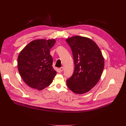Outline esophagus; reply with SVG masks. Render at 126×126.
Returning <instances> with one entry per match:
<instances>
[{"label":"esophagus","instance_id":"obj_1","mask_svg":"<svg viewBox=\"0 0 126 126\" xmlns=\"http://www.w3.org/2000/svg\"><path fill=\"white\" fill-rule=\"evenodd\" d=\"M59 70H60V71L61 72H62L63 70V67H60V68H59Z\"/></svg>","mask_w":126,"mask_h":126}]
</instances>
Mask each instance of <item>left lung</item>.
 I'll return each instance as SVG.
<instances>
[{
	"label": "left lung",
	"mask_w": 126,
	"mask_h": 126,
	"mask_svg": "<svg viewBox=\"0 0 126 126\" xmlns=\"http://www.w3.org/2000/svg\"><path fill=\"white\" fill-rule=\"evenodd\" d=\"M74 59L75 68L66 80L68 87L75 93L89 91L99 81L104 67V59L98 45L91 39L75 36L66 39Z\"/></svg>",
	"instance_id": "left-lung-1"
}]
</instances>
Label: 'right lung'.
Masks as SVG:
<instances>
[{"label":"right lung","mask_w":126,"mask_h":126,"mask_svg":"<svg viewBox=\"0 0 126 126\" xmlns=\"http://www.w3.org/2000/svg\"><path fill=\"white\" fill-rule=\"evenodd\" d=\"M55 40L39 39L32 41L20 52L18 69L24 82L39 90L49 86L56 74L52 67L50 50Z\"/></svg>","instance_id":"add662e5"}]
</instances>
